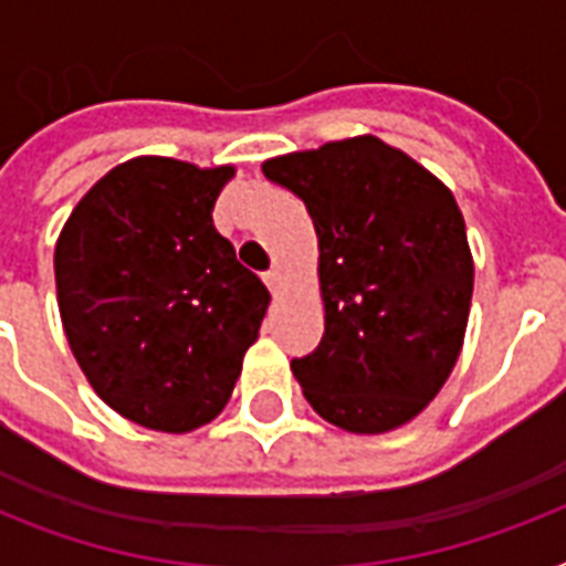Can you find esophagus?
Masks as SVG:
<instances>
[{
	"mask_svg": "<svg viewBox=\"0 0 566 566\" xmlns=\"http://www.w3.org/2000/svg\"><path fill=\"white\" fill-rule=\"evenodd\" d=\"M264 282H266V287H270V291H273V293L282 291V282H284L282 266H273L270 273H264Z\"/></svg>",
	"mask_w": 566,
	"mask_h": 566,
	"instance_id": "34e87169",
	"label": "esophagus"
}]
</instances>
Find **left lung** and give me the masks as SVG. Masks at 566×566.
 I'll return each mask as SVG.
<instances>
[{"instance_id": "obj_1", "label": "left lung", "mask_w": 566, "mask_h": 566, "mask_svg": "<svg viewBox=\"0 0 566 566\" xmlns=\"http://www.w3.org/2000/svg\"><path fill=\"white\" fill-rule=\"evenodd\" d=\"M300 196L319 243L326 332L291 364L326 422L381 434L447 385L464 346L473 255L452 190L373 135L261 164Z\"/></svg>"}]
</instances>
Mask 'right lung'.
<instances>
[{
    "label": "right lung",
    "mask_w": 566,
    "mask_h": 566,
    "mask_svg": "<svg viewBox=\"0 0 566 566\" xmlns=\"http://www.w3.org/2000/svg\"><path fill=\"white\" fill-rule=\"evenodd\" d=\"M231 164L140 155L105 172L55 243L66 344L102 402L185 434L226 408L270 291L213 229Z\"/></svg>",
    "instance_id": "add662e5"
}]
</instances>
